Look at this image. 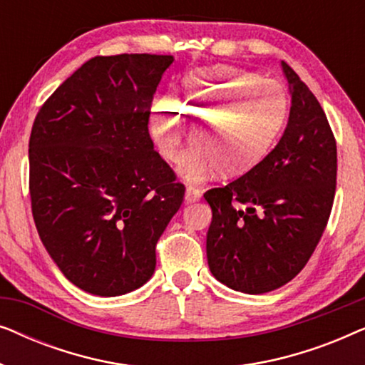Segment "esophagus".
<instances>
[{
    "instance_id": "1",
    "label": "esophagus",
    "mask_w": 365,
    "mask_h": 365,
    "mask_svg": "<svg viewBox=\"0 0 365 365\" xmlns=\"http://www.w3.org/2000/svg\"><path fill=\"white\" fill-rule=\"evenodd\" d=\"M186 201L187 202H197L199 199H201V191H199L197 187H194V186H187L186 187Z\"/></svg>"
}]
</instances>
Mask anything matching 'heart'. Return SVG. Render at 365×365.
Masks as SVG:
<instances>
[{
    "label": "heart",
    "instance_id": "heart-1",
    "mask_svg": "<svg viewBox=\"0 0 365 365\" xmlns=\"http://www.w3.org/2000/svg\"><path fill=\"white\" fill-rule=\"evenodd\" d=\"M179 109L205 114L181 174L201 182L216 176L241 178L261 166L276 146L289 113L286 89L272 79L232 66L191 73L178 99L161 98L151 114V131L168 161L182 156L184 121Z\"/></svg>",
    "mask_w": 365,
    "mask_h": 365
}]
</instances>
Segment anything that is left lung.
Masks as SVG:
<instances>
[{"label":"left lung","mask_w":365,"mask_h":365,"mask_svg":"<svg viewBox=\"0 0 365 365\" xmlns=\"http://www.w3.org/2000/svg\"><path fill=\"white\" fill-rule=\"evenodd\" d=\"M291 93L282 138L261 166L204 194L212 209L206 252L212 276L264 294L292 281L321 241L336 194L337 148L326 113L281 63Z\"/></svg>","instance_id":"8db88e82"}]
</instances>
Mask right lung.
<instances>
[{"mask_svg": "<svg viewBox=\"0 0 365 365\" xmlns=\"http://www.w3.org/2000/svg\"><path fill=\"white\" fill-rule=\"evenodd\" d=\"M173 61L166 54L91 58L34 119V224L64 277L94 296H123L151 279L156 244L182 204L184 186L148 129Z\"/></svg>", "mask_w": 365, "mask_h": 365, "instance_id": "1", "label": "right lung"}]
</instances>
